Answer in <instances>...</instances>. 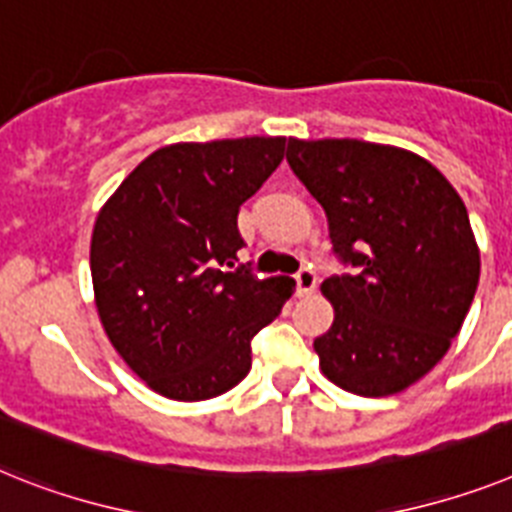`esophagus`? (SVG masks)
I'll list each match as a JSON object with an SVG mask.
<instances>
[{
  "label": "esophagus",
  "instance_id": "34e87169",
  "mask_svg": "<svg viewBox=\"0 0 512 512\" xmlns=\"http://www.w3.org/2000/svg\"><path fill=\"white\" fill-rule=\"evenodd\" d=\"M316 282H319V277H316L314 269H301V272L295 274V287H298V295L314 293Z\"/></svg>",
  "mask_w": 512,
  "mask_h": 512
}]
</instances>
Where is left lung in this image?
<instances>
[{
    "instance_id": "8db88e82",
    "label": "left lung",
    "mask_w": 512,
    "mask_h": 512,
    "mask_svg": "<svg viewBox=\"0 0 512 512\" xmlns=\"http://www.w3.org/2000/svg\"><path fill=\"white\" fill-rule=\"evenodd\" d=\"M287 162L358 269L322 282L335 322L314 340L319 369L363 398L408 390L445 358L479 285L463 198L429 159L390 143L290 138Z\"/></svg>"
}]
</instances>
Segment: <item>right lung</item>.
<instances>
[{"instance_id":"1","label":"right lung","mask_w":512,"mask_h":512,"mask_svg":"<svg viewBox=\"0 0 512 512\" xmlns=\"http://www.w3.org/2000/svg\"><path fill=\"white\" fill-rule=\"evenodd\" d=\"M282 135L170 143L99 209L91 280L99 322L146 387L180 403L217 398L251 371V337L295 280L232 266L238 209L280 167Z\"/></svg>"}]
</instances>
